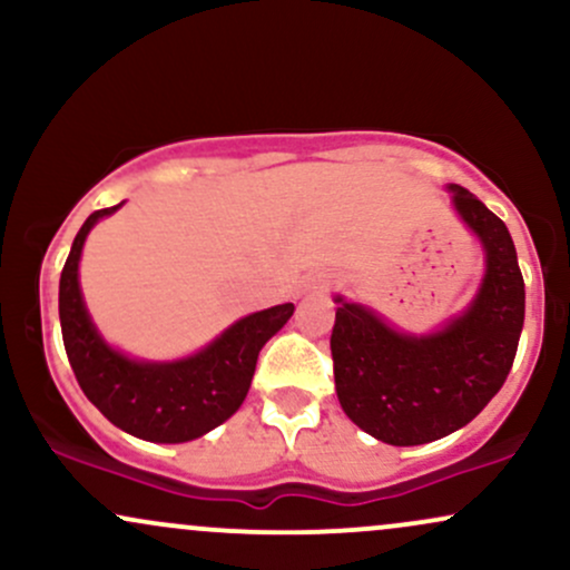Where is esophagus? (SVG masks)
Listing matches in <instances>:
<instances>
[{
	"mask_svg": "<svg viewBox=\"0 0 570 570\" xmlns=\"http://www.w3.org/2000/svg\"><path fill=\"white\" fill-rule=\"evenodd\" d=\"M330 286H332V281H330V278H324V276H313V278L303 281V286H299V294L324 292V289H330Z\"/></svg>",
	"mask_w": 570,
	"mask_h": 570,
	"instance_id": "34e87169",
	"label": "esophagus"
}]
</instances>
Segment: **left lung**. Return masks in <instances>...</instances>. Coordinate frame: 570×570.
<instances>
[{"mask_svg":"<svg viewBox=\"0 0 570 570\" xmlns=\"http://www.w3.org/2000/svg\"><path fill=\"white\" fill-rule=\"evenodd\" d=\"M448 189L485 252V276L461 316L431 335H407L335 297L330 345L340 407L396 448L442 440L474 421L507 381L525 322V284L507 225L469 189Z\"/></svg>","mask_w":570,"mask_h":570,"instance_id":"obj_1","label":"left lung"}]
</instances>
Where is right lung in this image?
<instances>
[{"label":"right lung","mask_w":570,"mask_h":570,"mask_svg":"<svg viewBox=\"0 0 570 570\" xmlns=\"http://www.w3.org/2000/svg\"><path fill=\"white\" fill-rule=\"evenodd\" d=\"M120 206L90 214L71 244L58 286L63 348L82 394L117 429L160 444L198 440L244 404L259 351L289 322L294 305L284 303L244 316L187 358L141 362L126 356L98 335L77 273L88 233Z\"/></svg>","instance_id":"right-lung-1"}]
</instances>
